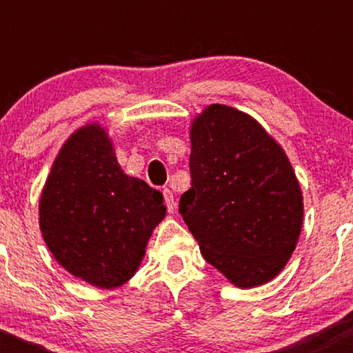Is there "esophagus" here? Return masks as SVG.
<instances>
[{
	"instance_id": "esophagus-1",
	"label": "esophagus",
	"mask_w": 353,
	"mask_h": 353,
	"mask_svg": "<svg viewBox=\"0 0 353 353\" xmlns=\"http://www.w3.org/2000/svg\"><path fill=\"white\" fill-rule=\"evenodd\" d=\"M163 199H165V205H167V212L172 213L174 210H176V203H174V193L170 190H163Z\"/></svg>"
}]
</instances>
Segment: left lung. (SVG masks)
<instances>
[{
	"instance_id": "8db88e82",
	"label": "left lung",
	"mask_w": 353,
	"mask_h": 353,
	"mask_svg": "<svg viewBox=\"0 0 353 353\" xmlns=\"http://www.w3.org/2000/svg\"><path fill=\"white\" fill-rule=\"evenodd\" d=\"M191 188L179 213L201 254L241 288L275 279L302 229V191L283 148L249 114L212 104L191 124Z\"/></svg>"
}]
</instances>
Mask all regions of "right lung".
Listing matches in <instances>:
<instances>
[{
    "mask_svg": "<svg viewBox=\"0 0 353 353\" xmlns=\"http://www.w3.org/2000/svg\"><path fill=\"white\" fill-rule=\"evenodd\" d=\"M165 205L160 191L123 172L104 128L74 131L56 157L39 201V225L56 261L101 288L137 273Z\"/></svg>",
    "mask_w": 353,
    "mask_h": 353,
    "instance_id": "obj_1",
    "label": "right lung"
}]
</instances>
